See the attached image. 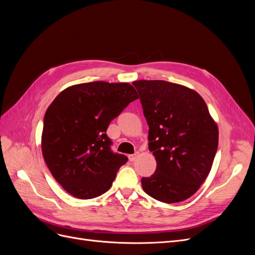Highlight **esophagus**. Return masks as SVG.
<instances>
[{
  "label": "esophagus",
  "mask_w": 255,
  "mask_h": 255,
  "mask_svg": "<svg viewBox=\"0 0 255 255\" xmlns=\"http://www.w3.org/2000/svg\"><path fill=\"white\" fill-rule=\"evenodd\" d=\"M137 157H138V153L130 154V155H128V159H129V161H134Z\"/></svg>",
  "instance_id": "esophagus-1"
}]
</instances>
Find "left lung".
<instances>
[{"label":"left lung","mask_w":255,"mask_h":255,"mask_svg":"<svg viewBox=\"0 0 255 255\" xmlns=\"http://www.w3.org/2000/svg\"><path fill=\"white\" fill-rule=\"evenodd\" d=\"M149 126V150L156 170L142 177L145 194L164 203L196 194L218 148V127L197 91L166 81L133 82Z\"/></svg>","instance_id":"left-lung-1"}]
</instances>
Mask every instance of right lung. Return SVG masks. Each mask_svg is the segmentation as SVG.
<instances>
[{"instance_id": "right-lung-1", "label": "right lung", "mask_w": 255, "mask_h": 255, "mask_svg": "<svg viewBox=\"0 0 255 255\" xmlns=\"http://www.w3.org/2000/svg\"><path fill=\"white\" fill-rule=\"evenodd\" d=\"M136 99L132 85L107 82L73 85L54 99L44 115L41 150L53 177L68 194L92 199L111 188L128 157L112 152L106 130Z\"/></svg>"}]
</instances>
